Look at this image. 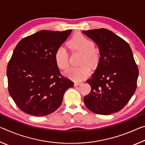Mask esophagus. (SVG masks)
Instances as JSON below:
<instances>
[{
  "label": "esophagus",
  "mask_w": 145,
  "mask_h": 145,
  "mask_svg": "<svg viewBox=\"0 0 145 145\" xmlns=\"http://www.w3.org/2000/svg\"><path fill=\"white\" fill-rule=\"evenodd\" d=\"M80 84H81V82H74V85L75 86H78Z\"/></svg>",
  "instance_id": "obj_1"
}]
</instances>
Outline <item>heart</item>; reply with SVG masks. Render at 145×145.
<instances>
[{
  "mask_svg": "<svg viewBox=\"0 0 145 145\" xmlns=\"http://www.w3.org/2000/svg\"><path fill=\"white\" fill-rule=\"evenodd\" d=\"M67 45L73 52H78L82 54L80 67H71L65 71V74L72 79L80 81L89 75L91 73L89 65L95 67L100 60L99 52L95 49L94 42L82 34H78L73 36L68 41ZM68 53L63 46L57 48L54 54V59L59 68L65 70L68 67Z\"/></svg>",
  "mask_w": 145,
  "mask_h": 145,
  "instance_id": "heart-1",
  "label": "heart"
}]
</instances>
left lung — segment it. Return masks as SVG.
Wrapping results in <instances>:
<instances>
[{"instance_id":"left-lung-1","label":"left lung","mask_w":145,"mask_h":145,"mask_svg":"<svg viewBox=\"0 0 145 145\" xmlns=\"http://www.w3.org/2000/svg\"><path fill=\"white\" fill-rule=\"evenodd\" d=\"M99 46L100 57L91 78L86 106L96 114L109 115L125 106L135 93L139 70L129 43L106 29L83 31Z\"/></svg>"}]
</instances>
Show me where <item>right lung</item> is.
<instances>
[{
    "instance_id": "add662e5",
    "label": "right lung",
    "mask_w": 145,
    "mask_h": 145,
    "mask_svg": "<svg viewBox=\"0 0 145 145\" xmlns=\"http://www.w3.org/2000/svg\"><path fill=\"white\" fill-rule=\"evenodd\" d=\"M72 30L40 31L17 44L7 67L9 95L22 111L46 116L61 105L64 93L74 85L61 74L54 54Z\"/></svg>"
}]
</instances>
